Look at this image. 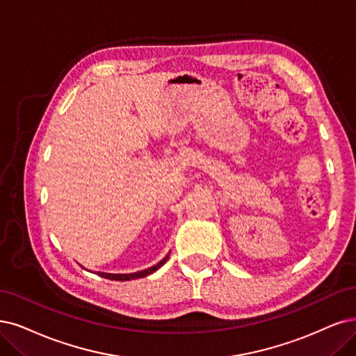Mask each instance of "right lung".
<instances>
[{"instance_id": "right-lung-1", "label": "right lung", "mask_w": 356, "mask_h": 356, "mask_svg": "<svg viewBox=\"0 0 356 356\" xmlns=\"http://www.w3.org/2000/svg\"><path fill=\"white\" fill-rule=\"evenodd\" d=\"M168 259V255L158 262L156 266L148 268V270H143V271H138V273H131V274H110V273H98V275H101V277L104 279H110V280H117V282H127V280H134V279H140V277H145V275H149L152 274L154 271H156L160 267H163L165 264V261Z\"/></svg>"}]
</instances>
